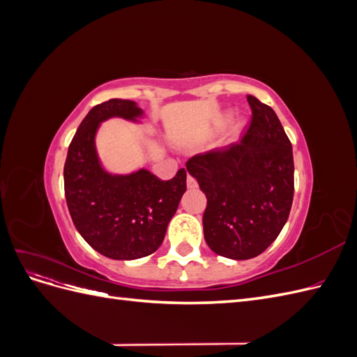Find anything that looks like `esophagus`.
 Segmentation results:
<instances>
[{
  "label": "esophagus",
  "instance_id": "obj_1",
  "mask_svg": "<svg viewBox=\"0 0 357 357\" xmlns=\"http://www.w3.org/2000/svg\"><path fill=\"white\" fill-rule=\"evenodd\" d=\"M186 185H188V188H189V189H195V188L198 186V183H197V180L193 178L192 176H188V178H186Z\"/></svg>",
  "mask_w": 357,
  "mask_h": 357
}]
</instances>
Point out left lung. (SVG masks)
I'll return each instance as SVG.
<instances>
[{
    "mask_svg": "<svg viewBox=\"0 0 357 357\" xmlns=\"http://www.w3.org/2000/svg\"><path fill=\"white\" fill-rule=\"evenodd\" d=\"M252 122L225 149L198 153L186 168L207 197L204 236L220 256L244 261L282 232L294 201V153L271 107L247 95Z\"/></svg>",
    "mask_w": 357,
    "mask_h": 357,
    "instance_id": "8db88e82",
    "label": "left lung"
}]
</instances>
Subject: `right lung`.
<instances>
[{
	"instance_id": "obj_1",
	"label": "right lung",
	"mask_w": 357,
	"mask_h": 357,
	"mask_svg": "<svg viewBox=\"0 0 357 357\" xmlns=\"http://www.w3.org/2000/svg\"><path fill=\"white\" fill-rule=\"evenodd\" d=\"M143 114L134 101L113 98L95 105L73 137L63 188L71 219L96 252L117 261L152 255L164 241L167 226L186 192V169L160 180L147 169L129 176L104 171L95 150V134L109 117L137 121Z\"/></svg>"
}]
</instances>
